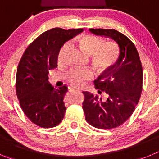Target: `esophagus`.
I'll return each instance as SVG.
<instances>
[{
	"mask_svg": "<svg viewBox=\"0 0 159 159\" xmlns=\"http://www.w3.org/2000/svg\"><path fill=\"white\" fill-rule=\"evenodd\" d=\"M79 89H71L70 91H78Z\"/></svg>",
	"mask_w": 159,
	"mask_h": 159,
	"instance_id": "1",
	"label": "esophagus"
}]
</instances>
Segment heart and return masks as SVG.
<instances>
[{"instance_id":"b5f03b06","label":"heart","mask_w":159,"mask_h":159,"mask_svg":"<svg viewBox=\"0 0 159 159\" xmlns=\"http://www.w3.org/2000/svg\"><path fill=\"white\" fill-rule=\"evenodd\" d=\"M81 47L89 54H93V61L98 70H105L115 64L119 56L118 47L113 41L103 42L93 35H85L80 41ZM69 46V43L63 44L59 50L58 59L62 61ZM93 73L89 69H71L66 74L67 80L75 86H80L92 78Z\"/></svg>"}]
</instances>
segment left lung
<instances>
[{
  "mask_svg": "<svg viewBox=\"0 0 159 159\" xmlns=\"http://www.w3.org/2000/svg\"><path fill=\"white\" fill-rule=\"evenodd\" d=\"M89 31L113 39L119 48L115 64L94 81L98 93L104 96L83 92L82 108L87 122L100 129H111L122 125L133 113L141 95L143 68L136 48L125 35L114 29Z\"/></svg>",
  "mask_w": 159,
  "mask_h": 159,
  "instance_id": "left-lung-1",
  "label": "left lung"
}]
</instances>
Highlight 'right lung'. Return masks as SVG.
<instances>
[{"label":"right lung","instance_id":"1","mask_svg":"<svg viewBox=\"0 0 159 159\" xmlns=\"http://www.w3.org/2000/svg\"><path fill=\"white\" fill-rule=\"evenodd\" d=\"M83 29L52 28L41 34L27 47L16 72V89L22 110L41 128L56 126L64 117L63 99L68 91L63 85L55 89L48 83L50 70L57 66L62 46Z\"/></svg>","mask_w":159,"mask_h":159}]
</instances>
